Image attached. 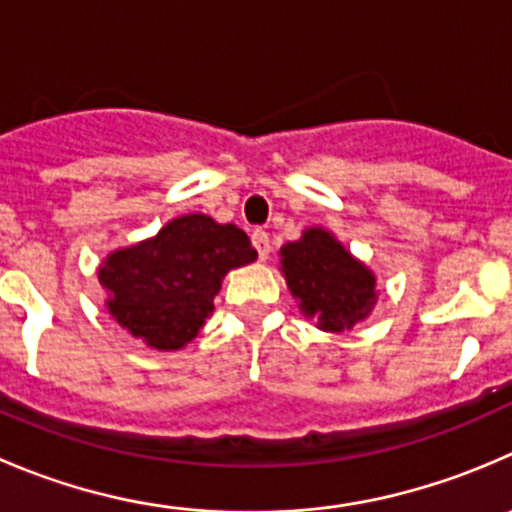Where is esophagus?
<instances>
[{
    "mask_svg": "<svg viewBox=\"0 0 512 512\" xmlns=\"http://www.w3.org/2000/svg\"><path fill=\"white\" fill-rule=\"evenodd\" d=\"M252 247L257 250L260 260H267V257H270V237H267L265 230L252 232Z\"/></svg>",
    "mask_w": 512,
    "mask_h": 512,
    "instance_id": "34e87169",
    "label": "esophagus"
}]
</instances>
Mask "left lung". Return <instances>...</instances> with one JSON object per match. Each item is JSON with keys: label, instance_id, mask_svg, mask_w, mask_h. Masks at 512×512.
Here are the masks:
<instances>
[{"label": "left lung", "instance_id": "1", "mask_svg": "<svg viewBox=\"0 0 512 512\" xmlns=\"http://www.w3.org/2000/svg\"><path fill=\"white\" fill-rule=\"evenodd\" d=\"M280 272L302 315L325 332L352 330L377 305L375 272L320 225L280 247Z\"/></svg>", "mask_w": 512, "mask_h": 512}]
</instances>
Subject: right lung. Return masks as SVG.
I'll return each mask as SVG.
<instances>
[{
  "instance_id": "1",
  "label": "right lung",
  "mask_w": 512,
  "mask_h": 512,
  "mask_svg": "<svg viewBox=\"0 0 512 512\" xmlns=\"http://www.w3.org/2000/svg\"><path fill=\"white\" fill-rule=\"evenodd\" d=\"M255 260L240 227L190 212L147 240L109 252L97 277L117 325L152 350L172 352L200 335L227 272Z\"/></svg>"
}]
</instances>
